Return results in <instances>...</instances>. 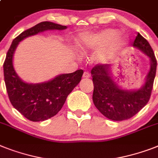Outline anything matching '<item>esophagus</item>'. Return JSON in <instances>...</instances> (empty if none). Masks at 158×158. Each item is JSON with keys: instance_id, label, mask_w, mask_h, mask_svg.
<instances>
[{"instance_id": "1", "label": "esophagus", "mask_w": 158, "mask_h": 158, "mask_svg": "<svg viewBox=\"0 0 158 158\" xmlns=\"http://www.w3.org/2000/svg\"><path fill=\"white\" fill-rule=\"evenodd\" d=\"M83 77L84 79H88V78H90V74L88 72H84L83 73Z\"/></svg>"}]
</instances>
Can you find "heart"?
Instances as JSON below:
<instances>
[{"instance_id": "1", "label": "heart", "mask_w": 158, "mask_h": 158, "mask_svg": "<svg viewBox=\"0 0 158 158\" xmlns=\"http://www.w3.org/2000/svg\"><path fill=\"white\" fill-rule=\"evenodd\" d=\"M128 43L127 38L119 35L115 29H106L92 34H82L75 41L77 49L85 54L97 51L94 59L97 63L104 64L109 61L111 54L123 48Z\"/></svg>"}]
</instances>
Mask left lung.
I'll return each mask as SVG.
<instances>
[{
	"instance_id": "1",
	"label": "left lung",
	"mask_w": 158,
	"mask_h": 158,
	"mask_svg": "<svg viewBox=\"0 0 158 158\" xmlns=\"http://www.w3.org/2000/svg\"><path fill=\"white\" fill-rule=\"evenodd\" d=\"M133 47L149 59V70L140 88H122L115 81L111 65H98L91 70L94 85L93 103L104 116L113 121H123L136 114L148 102L152 90L157 70L154 52L148 42L139 33L137 34Z\"/></svg>"
}]
</instances>
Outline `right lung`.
<instances>
[{
    "instance_id": "1",
    "label": "right lung",
    "mask_w": 158,
    "mask_h": 158,
    "mask_svg": "<svg viewBox=\"0 0 158 158\" xmlns=\"http://www.w3.org/2000/svg\"><path fill=\"white\" fill-rule=\"evenodd\" d=\"M66 26L42 22L22 32L13 40L4 63V77L12 106L32 122L44 121L55 116L62 108L68 95L81 81L83 70L61 74L48 81L30 83L18 75L14 66V55L19 43L29 36L46 31H62Z\"/></svg>"
}]
</instances>
